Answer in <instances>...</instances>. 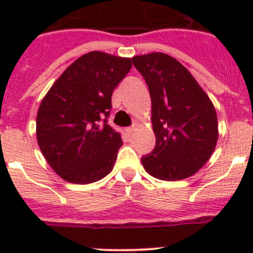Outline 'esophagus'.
Here are the masks:
<instances>
[{"label":"esophagus","mask_w":253,"mask_h":253,"mask_svg":"<svg viewBox=\"0 0 253 253\" xmlns=\"http://www.w3.org/2000/svg\"><path fill=\"white\" fill-rule=\"evenodd\" d=\"M134 130H135V128H134V126H129V128L125 129V131H126V134H128V135H131V134L134 133Z\"/></svg>","instance_id":"obj_1"}]
</instances>
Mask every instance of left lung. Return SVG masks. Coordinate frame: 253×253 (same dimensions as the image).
<instances>
[{"instance_id": "1", "label": "left lung", "mask_w": 253, "mask_h": 253, "mask_svg": "<svg viewBox=\"0 0 253 253\" xmlns=\"http://www.w3.org/2000/svg\"><path fill=\"white\" fill-rule=\"evenodd\" d=\"M152 100L156 147L142 157L149 175L165 181L193 176L210 158L218 140L213 102L175 58L149 53L131 58Z\"/></svg>"}]
</instances>
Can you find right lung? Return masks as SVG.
Masks as SVG:
<instances>
[{
  "mask_svg": "<svg viewBox=\"0 0 253 253\" xmlns=\"http://www.w3.org/2000/svg\"><path fill=\"white\" fill-rule=\"evenodd\" d=\"M130 68V58L90 51L60 75L40 104L38 144L68 182L91 184L113 169L123 140L107 118L113 91Z\"/></svg>",
  "mask_w": 253,
  "mask_h": 253,
  "instance_id": "obj_1",
  "label": "right lung"
}]
</instances>
